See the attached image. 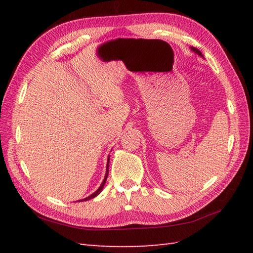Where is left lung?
<instances>
[{"mask_svg": "<svg viewBox=\"0 0 253 253\" xmlns=\"http://www.w3.org/2000/svg\"><path fill=\"white\" fill-rule=\"evenodd\" d=\"M190 50H191L192 52H195V53H196V54H198L199 56H201V57H203V55H202V53H201L200 51H199V50L197 49V47H193V46H190Z\"/></svg>", "mask_w": 253, "mask_h": 253, "instance_id": "1", "label": "left lung"}]
</instances>
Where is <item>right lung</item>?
Listing matches in <instances>:
<instances>
[{"label": "right lung", "mask_w": 253, "mask_h": 253, "mask_svg": "<svg viewBox=\"0 0 253 253\" xmlns=\"http://www.w3.org/2000/svg\"><path fill=\"white\" fill-rule=\"evenodd\" d=\"M109 164H110V155H109V157H107V163H106V171H105L104 179H103V181H102V184L100 185V187L98 188V190L94 191V192L92 193V195H90L89 197L84 198V199H82V200H78V202H82V201H87V200H90V199H93L94 197H96V196H98V195H100V192L102 191V189H103V187H104L105 182H106V179H107V175H109Z\"/></svg>", "instance_id": "add662e5"}]
</instances>
